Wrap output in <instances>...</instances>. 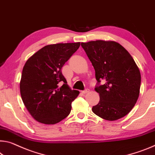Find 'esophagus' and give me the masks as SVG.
<instances>
[{
	"label": "esophagus",
	"instance_id": "obj_1",
	"mask_svg": "<svg viewBox=\"0 0 155 155\" xmlns=\"http://www.w3.org/2000/svg\"><path fill=\"white\" fill-rule=\"evenodd\" d=\"M89 91H90L89 89H86V90H83V91H81V93H82V94H87V93L89 92Z\"/></svg>",
	"mask_w": 155,
	"mask_h": 155
}]
</instances>
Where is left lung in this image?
Here are the masks:
<instances>
[{"instance_id": "1", "label": "left lung", "mask_w": 155, "mask_h": 155, "mask_svg": "<svg viewBox=\"0 0 155 155\" xmlns=\"http://www.w3.org/2000/svg\"><path fill=\"white\" fill-rule=\"evenodd\" d=\"M95 70V91L99 104L92 107L97 116L115 121L126 116L137 101L141 86L139 69L124 47L115 41L97 40L81 43ZM106 83L99 85L101 80Z\"/></svg>"}]
</instances>
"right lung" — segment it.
<instances>
[{
  "mask_svg": "<svg viewBox=\"0 0 155 155\" xmlns=\"http://www.w3.org/2000/svg\"><path fill=\"white\" fill-rule=\"evenodd\" d=\"M80 45L78 42L46 45L26 61L20 81L21 95L27 110L38 122L56 124L70 114L72 102L79 92L69 87L61 68Z\"/></svg>",
  "mask_w": 155,
  "mask_h": 155,
  "instance_id": "obj_1",
  "label": "right lung"
}]
</instances>
